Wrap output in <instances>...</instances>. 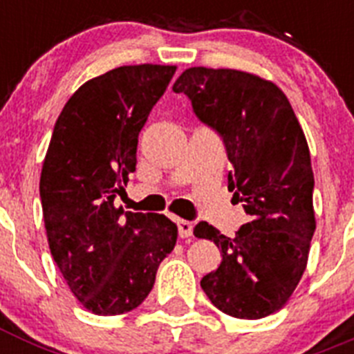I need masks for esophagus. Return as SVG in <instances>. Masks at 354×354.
I'll return each instance as SVG.
<instances>
[{"mask_svg":"<svg viewBox=\"0 0 354 354\" xmlns=\"http://www.w3.org/2000/svg\"><path fill=\"white\" fill-rule=\"evenodd\" d=\"M177 227H179V236L183 239H187V237H192L193 234V223L187 220H177Z\"/></svg>","mask_w":354,"mask_h":354,"instance_id":"34e87169","label":"esophagus"}]
</instances>
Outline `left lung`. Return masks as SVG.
I'll return each mask as SVG.
<instances>
[{"label":"left lung","mask_w":354,"mask_h":354,"mask_svg":"<svg viewBox=\"0 0 354 354\" xmlns=\"http://www.w3.org/2000/svg\"><path fill=\"white\" fill-rule=\"evenodd\" d=\"M175 93L214 127L234 170L228 189L250 221L227 237L207 221L193 234L220 248L221 264L202 278L212 305L237 319L280 310L303 277L315 232L314 171L305 133L286 93L270 80L236 68H186Z\"/></svg>","instance_id":"8db88e82"}]
</instances>
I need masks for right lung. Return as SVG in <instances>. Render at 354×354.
I'll use <instances>...</instances> for the list:
<instances>
[{
    "label": "right lung",
    "mask_w": 354,
    "mask_h": 354,
    "mask_svg": "<svg viewBox=\"0 0 354 354\" xmlns=\"http://www.w3.org/2000/svg\"><path fill=\"white\" fill-rule=\"evenodd\" d=\"M175 65H122L83 83L65 102L40 174L53 261L88 312H131L154 287L174 250L165 214L124 212L115 196L136 170L138 134Z\"/></svg>",
    "instance_id": "right-lung-1"
}]
</instances>
